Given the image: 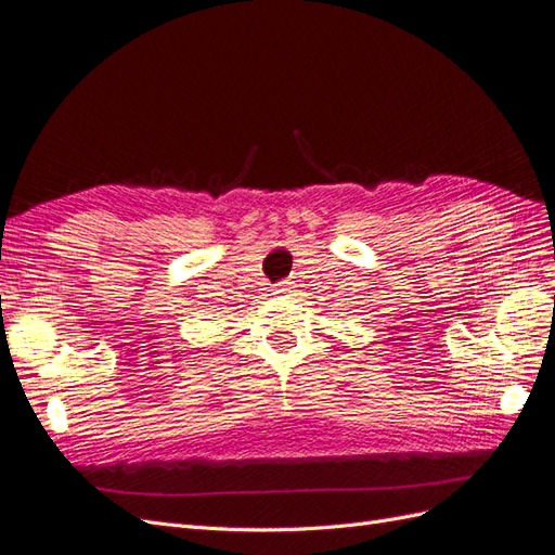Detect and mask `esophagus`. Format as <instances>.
Here are the masks:
<instances>
[{
	"instance_id": "obj_1",
	"label": "esophagus",
	"mask_w": 555,
	"mask_h": 555,
	"mask_svg": "<svg viewBox=\"0 0 555 555\" xmlns=\"http://www.w3.org/2000/svg\"><path fill=\"white\" fill-rule=\"evenodd\" d=\"M273 294H275V296H289V294H292V284H289V282H280L278 287L273 289Z\"/></svg>"
}]
</instances>
